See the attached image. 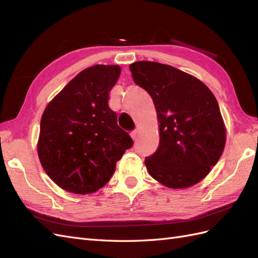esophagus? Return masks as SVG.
I'll return each mask as SVG.
<instances>
[{
	"label": "esophagus",
	"instance_id": "esophagus-1",
	"mask_svg": "<svg viewBox=\"0 0 258 258\" xmlns=\"http://www.w3.org/2000/svg\"><path fill=\"white\" fill-rule=\"evenodd\" d=\"M138 137H139V130H134L131 132V138L134 139V141H137Z\"/></svg>",
	"mask_w": 258,
	"mask_h": 258
}]
</instances>
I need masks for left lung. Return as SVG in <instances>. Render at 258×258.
Listing matches in <instances>:
<instances>
[{
  "mask_svg": "<svg viewBox=\"0 0 258 258\" xmlns=\"http://www.w3.org/2000/svg\"><path fill=\"white\" fill-rule=\"evenodd\" d=\"M135 83L153 99L159 122V145L145 158L152 177L170 188L200 182L224 151L226 131L214 95L189 74L159 62L130 67Z\"/></svg>",
  "mask_w": 258,
  "mask_h": 258,
  "instance_id": "8db88e82",
  "label": "left lung"
}]
</instances>
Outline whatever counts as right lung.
<instances>
[{"label":"right lung","instance_id":"obj_1","mask_svg":"<svg viewBox=\"0 0 258 258\" xmlns=\"http://www.w3.org/2000/svg\"><path fill=\"white\" fill-rule=\"evenodd\" d=\"M118 66L97 64L77 74L45 108L37 153L45 172L62 189L91 194L115 172L134 141L117 124L108 95Z\"/></svg>","mask_w":258,"mask_h":258}]
</instances>
